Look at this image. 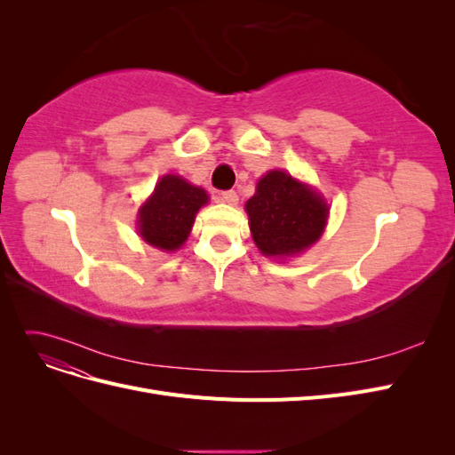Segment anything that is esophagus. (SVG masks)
I'll list each match as a JSON object with an SVG mask.
<instances>
[{"instance_id":"1","label":"esophagus","mask_w":455,"mask_h":455,"mask_svg":"<svg viewBox=\"0 0 455 455\" xmlns=\"http://www.w3.org/2000/svg\"><path fill=\"white\" fill-rule=\"evenodd\" d=\"M218 199H220V203H226V204H237L239 196H237V191L228 189V191H222V194L218 196Z\"/></svg>"}]
</instances>
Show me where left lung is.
Wrapping results in <instances>:
<instances>
[{
  "instance_id": "1",
  "label": "left lung",
  "mask_w": 455,
  "mask_h": 455,
  "mask_svg": "<svg viewBox=\"0 0 455 455\" xmlns=\"http://www.w3.org/2000/svg\"><path fill=\"white\" fill-rule=\"evenodd\" d=\"M251 231L266 256H288L307 249L326 226V203L291 174L267 172L246 201Z\"/></svg>"
}]
</instances>
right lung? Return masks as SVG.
<instances>
[{"mask_svg": "<svg viewBox=\"0 0 455 455\" xmlns=\"http://www.w3.org/2000/svg\"><path fill=\"white\" fill-rule=\"evenodd\" d=\"M206 201L209 196L204 189L188 184L180 176H163L154 196L140 209L142 239L161 251L178 249L188 239L196 214Z\"/></svg>", "mask_w": 455, "mask_h": 455, "instance_id": "1", "label": "right lung"}]
</instances>
